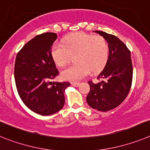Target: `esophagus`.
<instances>
[{"mask_svg": "<svg viewBox=\"0 0 150 150\" xmlns=\"http://www.w3.org/2000/svg\"><path fill=\"white\" fill-rule=\"evenodd\" d=\"M71 84L72 86H74V87H79V84H80V83L79 82H71Z\"/></svg>", "mask_w": 150, "mask_h": 150, "instance_id": "34e87169", "label": "esophagus"}]
</instances>
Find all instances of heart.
Wrapping results in <instances>:
<instances>
[{"instance_id":"1","label":"heart","mask_w":150,"mask_h":150,"mask_svg":"<svg viewBox=\"0 0 150 150\" xmlns=\"http://www.w3.org/2000/svg\"><path fill=\"white\" fill-rule=\"evenodd\" d=\"M109 47L103 36L84 32H77L68 36L63 42H56L51 48L53 61L59 67H64L75 56V63L62 71V78L67 81H79L90 71L95 73L105 66L109 58Z\"/></svg>"}]
</instances>
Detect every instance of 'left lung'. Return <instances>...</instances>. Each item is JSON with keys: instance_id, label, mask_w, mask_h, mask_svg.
I'll list each match as a JSON object with an SVG mask.
<instances>
[{"instance_id": "8db88e82", "label": "left lung", "mask_w": 150, "mask_h": 150, "mask_svg": "<svg viewBox=\"0 0 150 150\" xmlns=\"http://www.w3.org/2000/svg\"><path fill=\"white\" fill-rule=\"evenodd\" d=\"M94 32L107 41L109 54L106 66L97 76L100 82L88 81L87 102L93 109L106 112L119 106L129 93L133 78L131 51L116 36L101 31Z\"/></svg>"}]
</instances>
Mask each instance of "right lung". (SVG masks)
I'll return each instance as SVG.
<instances>
[{
    "label": "right lung",
    "instance_id": "1",
    "mask_svg": "<svg viewBox=\"0 0 150 150\" xmlns=\"http://www.w3.org/2000/svg\"><path fill=\"white\" fill-rule=\"evenodd\" d=\"M57 35L46 32L35 36L18 52L14 66L16 86L28 109L41 115L59 111L65 103L64 92L69 82H51L59 74L51 56Z\"/></svg>",
    "mask_w": 150,
    "mask_h": 150
}]
</instances>
